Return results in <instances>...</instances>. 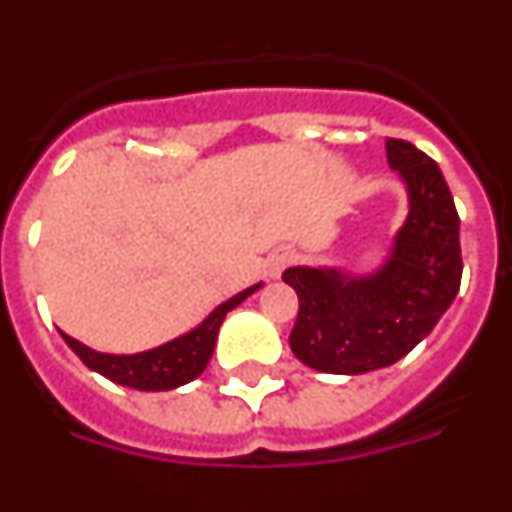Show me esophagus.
Segmentation results:
<instances>
[{
	"mask_svg": "<svg viewBox=\"0 0 512 512\" xmlns=\"http://www.w3.org/2000/svg\"><path fill=\"white\" fill-rule=\"evenodd\" d=\"M289 259H292V253L284 251V248H282V251H277V253H271V256H269V274H271V277H274V279L282 277V271H284V266L289 264Z\"/></svg>",
	"mask_w": 512,
	"mask_h": 512,
	"instance_id": "1",
	"label": "esophagus"
}]
</instances>
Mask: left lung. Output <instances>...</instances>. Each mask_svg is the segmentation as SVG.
Returning a JSON list of instances; mask_svg holds the SVG:
<instances>
[{
  "mask_svg": "<svg viewBox=\"0 0 512 512\" xmlns=\"http://www.w3.org/2000/svg\"><path fill=\"white\" fill-rule=\"evenodd\" d=\"M387 161L408 194V215L372 271L289 266L300 312L289 346L325 374H366L408 356L449 310L461 284L459 215L433 158L387 138Z\"/></svg>",
  "mask_w": 512,
  "mask_h": 512,
  "instance_id": "obj_1",
  "label": "left lung"
}]
</instances>
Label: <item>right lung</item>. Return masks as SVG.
Masks as SVG:
<instances>
[{
  "label": "right lung",
  "instance_id": "add662e5",
  "mask_svg": "<svg viewBox=\"0 0 512 512\" xmlns=\"http://www.w3.org/2000/svg\"><path fill=\"white\" fill-rule=\"evenodd\" d=\"M264 282L251 284L243 292L233 295L230 300L220 302L215 310L202 320L200 325H194L192 330L182 333V336L171 338V341L161 343L148 351H138V354H102L94 348L84 346L76 338L61 333L63 341L69 343V348L79 356L92 372L102 374L110 382L122 384V387H133L140 392H166L176 390L182 384H189L192 379L200 377L205 372V366L210 364L212 351H215L217 330L223 325L225 315L230 310L241 305L246 297L253 292H259Z\"/></svg>",
  "mask_w": 512,
  "mask_h": 512
}]
</instances>
